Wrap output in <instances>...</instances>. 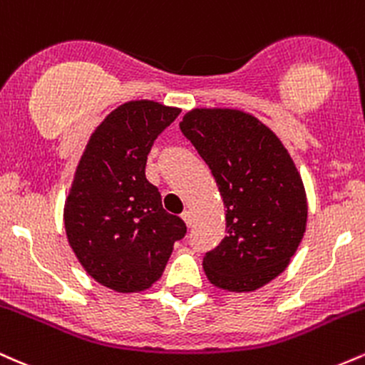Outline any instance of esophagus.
I'll return each instance as SVG.
<instances>
[{"instance_id": "34e87169", "label": "esophagus", "mask_w": 365, "mask_h": 365, "mask_svg": "<svg viewBox=\"0 0 365 365\" xmlns=\"http://www.w3.org/2000/svg\"><path fill=\"white\" fill-rule=\"evenodd\" d=\"M182 220L185 221L187 226H192V221H194V216H192L190 211H183V212H182Z\"/></svg>"}]
</instances>
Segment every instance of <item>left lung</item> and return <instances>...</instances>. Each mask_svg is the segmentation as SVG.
Returning a JSON list of instances; mask_svg holds the SVG:
<instances>
[{"label": "left lung", "mask_w": 365, "mask_h": 365, "mask_svg": "<svg viewBox=\"0 0 365 365\" xmlns=\"http://www.w3.org/2000/svg\"><path fill=\"white\" fill-rule=\"evenodd\" d=\"M180 130L206 161L226 207V237L204 255L215 287L254 292L282 274L307 223V197L282 140L255 116L195 108Z\"/></svg>", "instance_id": "left-lung-1"}]
</instances>
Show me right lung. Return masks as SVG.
<instances>
[{
  "mask_svg": "<svg viewBox=\"0 0 365 365\" xmlns=\"http://www.w3.org/2000/svg\"><path fill=\"white\" fill-rule=\"evenodd\" d=\"M180 111L148 99L121 104L94 130L78 161L63 212L66 237L87 274L115 292L153 287L187 233L145 178L154 140Z\"/></svg>",
  "mask_w": 365,
  "mask_h": 365,
  "instance_id": "1",
  "label": "right lung"
}]
</instances>
